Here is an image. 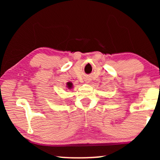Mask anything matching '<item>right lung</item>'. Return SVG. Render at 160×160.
Listing matches in <instances>:
<instances>
[{
  "label": "right lung",
  "instance_id": "right-lung-1",
  "mask_svg": "<svg viewBox=\"0 0 160 160\" xmlns=\"http://www.w3.org/2000/svg\"><path fill=\"white\" fill-rule=\"evenodd\" d=\"M67 87H68V89H71V88H72V87H73V84H72L71 82H68L67 83Z\"/></svg>",
  "mask_w": 160,
  "mask_h": 160
}]
</instances>
